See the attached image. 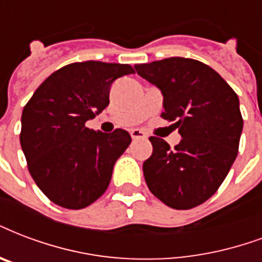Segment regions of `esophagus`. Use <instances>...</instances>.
<instances>
[{"label":"esophagus","instance_id":"1","mask_svg":"<svg viewBox=\"0 0 262 262\" xmlns=\"http://www.w3.org/2000/svg\"><path fill=\"white\" fill-rule=\"evenodd\" d=\"M130 135H132V139L133 140L147 139V135H145L143 130H140V129H133V130L130 132Z\"/></svg>","mask_w":262,"mask_h":262}]
</instances>
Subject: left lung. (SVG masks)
Here are the masks:
<instances>
[{
    "instance_id": "left-lung-1",
    "label": "left lung",
    "mask_w": 262,
    "mask_h": 262,
    "mask_svg": "<svg viewBox=\"0 0 262 262\" xmlns=\"http://www.w3.org/2000/svg\"><path fill=\"white\" fill-rule=\"evenodd\" d=\"M135 69L161 91V117L174 121L181 136L174 148L149 137L145 183L171 209H192L219 189L236 159L243 129L239 99L219 73L198 60L170 57Z\"/></svg>"
}]
</instances>
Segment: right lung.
I'll return each mask as SVG.
<instances>
[{"label": "right lung", "instance_id": "1", "mask_svg": "<svg viewBox=\"0 0 262 262\" xmlns=\"http://www.w3.org/2000/svg\"><path fill=\"white\" fill-rule=\"evenodd\" d=\"M135 74L118 63L64 66L43 81L21 114L20 144L31 177L52 202L83 209L108 188L113 169L132 141L123 129L103 133L85 122L110 103L115 79Z\"/></svg>", "mask_w": 262, "mask_h": 262}]
</instances>
